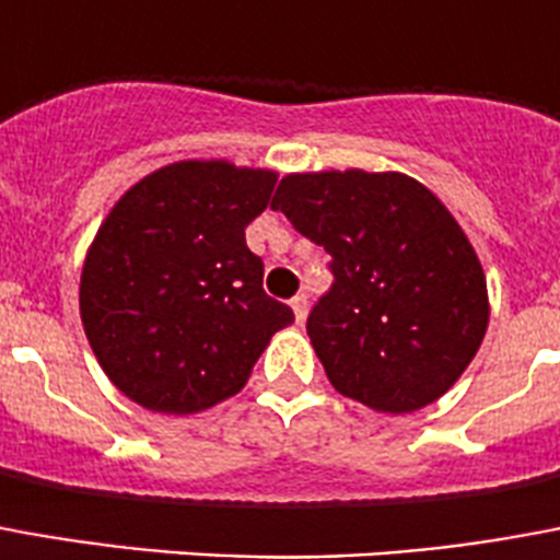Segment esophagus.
Wrapping results in <instances>:
<instances>
[{
    "mask_svg": "<svg viewBox=\"0 0 560 560\" xmlns=\"http://www.w3.org/2000/svg\"><path fill=\"white\" fill-rule=\"evenodd\" d=\"M291 308H293V317H296V323H305V317H308V296H305V293L293 296Z\"/></svg>",
    "mask_w": 560,
    "mask_h": 560,
    "instance_id": "esophagus-1",
    "label": "esophagus"
}]
</instances>
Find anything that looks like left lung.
I'll use <instances>...</instances> for the list:
<instances>
[{
  "label": "left lung",
  "mask_w": 560,
  "mask_h": 560,
  "mask_svg": "<svg viewBox=\"0 0 560 560\" xmlns=\"http://www.w3.org/2000/svg\"><path fill=\"white\" fill-rule=\"evenodd\" d=\"M272 210L332 255L335 284L308 338L335 392L388 416L457 383L490 323V293L466 231L400 172H293Z\"/></svg>",
  "instance_id": "1"
}]
</instances>
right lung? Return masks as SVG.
<instances>
[{"label": "right lung", "mask_w": 560, "mask_h": 560, "mask_svg": "<svg viewBox=\"0 0 560 560\" xmlns=\"http://www.w3.org/2000/svg\"><path fill=\"white\" fill-rule=\"evenodd\" d=\"M276 180L272 168L180 160L106 213L82 264L80 317L103 374L132 404L165 416L217 407L293 323L246 246Z\"/></svg>", "instance_id": "add662e5"}]
</instances>
